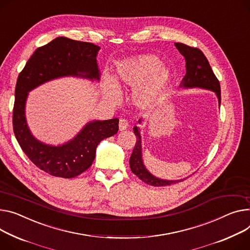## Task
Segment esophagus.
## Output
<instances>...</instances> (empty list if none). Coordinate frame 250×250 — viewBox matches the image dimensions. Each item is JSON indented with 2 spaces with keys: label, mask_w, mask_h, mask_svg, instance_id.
<instances>
[{
  "label": "esophagus",
  "mask_w": 250,
  "mask_h": 250,
  "mask_svg": "<svg viewBox=\"0 0 250 250\" xmlns=\"http://www.w3.org/2000/svg\"><path fill=\"white\" fill-rule=\"evenodd\" d=\"M128 126H129V124H128L127 120H125V119H120V121H119V130H120V131L126 130V129L128 128Z\"/></svg>",
  "instance_id": "esophagus-1"
}]
</instances>
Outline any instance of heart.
<instances>
[{"label":"heart","instance_id":"1","mask_svg":"<svg viewBox=\"0 0 250 250\" xmlns=\"http://www.w3.org/2000/svg\"><path fill=\"white\" fill-rule=\"evenodd\" d=\"M119 83L124 87L136 89L134 100L137 106L148 108L154 105L165 90L169 79V71L161 66V61L154 55H142L122 61L117 67ZM107 98L117 102L120 93L115 83L107 79Z\"/></svg>","mask_w":250,"mask_h":250}]
</instances>
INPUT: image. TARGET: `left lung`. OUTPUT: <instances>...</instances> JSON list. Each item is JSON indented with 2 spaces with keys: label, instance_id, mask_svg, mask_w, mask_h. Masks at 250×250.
Returning a JSON list of instances; mask_svg holds the SVG:
<instances>
[{
  "label": "left lung",
  "instance_id": "left-lung-1",
  "mask_svg": "<svg viewBox=\"0 0 250 250\" xmlns=\"http://www.w3.org/2000/svg\"><path fill=\"white\" fill-rule=\"evenodd\" d=\"M177 50L180 52L182 56H184L186 61V74L181 82V86L185 88H193V87H200L204 89H208L211 91H214L218 97L219 105L221 103V92H220V84L218 79L216 78L215 74L211 69L209 62L207 60L202 51L198 48L190 47L182 43H175L174 44ZM140 122V121H139ZM134 134L137 137L135 146H134L133 152L131 154L129 164L132 172L140 180L143 182L152 185V186H167L174 184L181 180H162L156 178L150 174L146 170L142 162V152H141V139H140V133L137 126L133 128Z\"/></svg>",
  "mask_w": 250,
  "mask_h": 250
}]
</instances>
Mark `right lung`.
I'll use <instances>...</instances> for the list:
<instances>
[{"label":"right lung","mask_w":250,"mask_h":250,"mask_svg":"<svg viewBox=\"0 0 250 250\" xmlns=\"http://www.w3.org/2000/svg\"><path fill=\"white\" fill-rule=\"evenodd\" d=\"M99 50L100 47L93 43L65 37L56 38L38 48L19 74L13 108L14 134L28 158L52 176L73 178L89 169L98 144L118 132L119 119L90 122L70 142L58 147L45 145L33 137L26 123L25 103L28 92L62 76L99 80L100 74L96 62Z\"/></svg>","instance_id":"right-lung-1"}]
</instances>
